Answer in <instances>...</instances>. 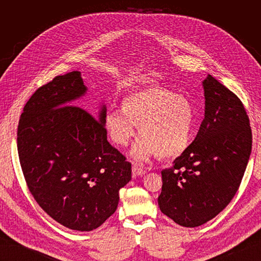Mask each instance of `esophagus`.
Segmentation results:
<instances>
[{"mask_svg":"<svg viewBox=\"0 0 261 261\" xmlns=\"http://www.w3.org/2000/svg\"><path fill=\"white\" fill-rule=\"evenodd\" d=\"M132 172H133V176L134 177H137V176H143L146 171L140 167V165L138 164H134L133 165V169H132Z\"/></svg>","mask_w":261,"mask_h":261,"instance_id":"obj_1","label":"esophagus"}]
</instances>
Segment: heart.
<instances>
[{
  "label": "heart",
  "mask_w": 261,
  "mask_h": 261,
  "mask_svg": "<svg viewBox=\"0 0 261 261\" xmlns=\"http://www.w3.org/2000/svg\"><path fill=\"white\" fill-rule=\"evenodd\" d=\"M121 108L109 110L105 125L118 146L129 143L138 125L141 136L130 150L134 160L147 162L156 153L162 159L176 158L191 144L195 110L183 94L151 86L126 94Z\"/></svg>",
  "instance_id": "heart-1"
}]
</instances>
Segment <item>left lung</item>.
Returning <instances> with one entry per match:
<instances>
[{
  "instance_id": "left-lung-1",
  "label": "left lung",
  "mask_w": 261,
  "mask_h": 261,
  "mask_svg": "<svg viewBox=\"0 0 261 261\" xmlns=\"http://www.w3.org/2000/svg\"><path fill=\"white\" fill-rule=\"evenodd\" d=\"M204 118L193 143L162 174L160 210L185 227L204 224L238 192L251 152L249 118L241 100L208 75Z\"/></svg>"
}]
</instances>
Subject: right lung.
<instances>
[{"label": "right lung", "instance_id": "1", "mask_svg": "<svg viewBox=\"0 0 261 261\" xmlns=\"http://www.w3.org/2000/svg\"><path fill=\"white\" fill-rule=\"evenodd\" d=\"M88 91L81 72L57 76L28 100L17 149L34 198L70 230L89 232L116 211L132 164L109 144L101 103L97 117L73 105Z\"/></svg>", "mask_w": 261, "mask_h": 261}]
</instances>
